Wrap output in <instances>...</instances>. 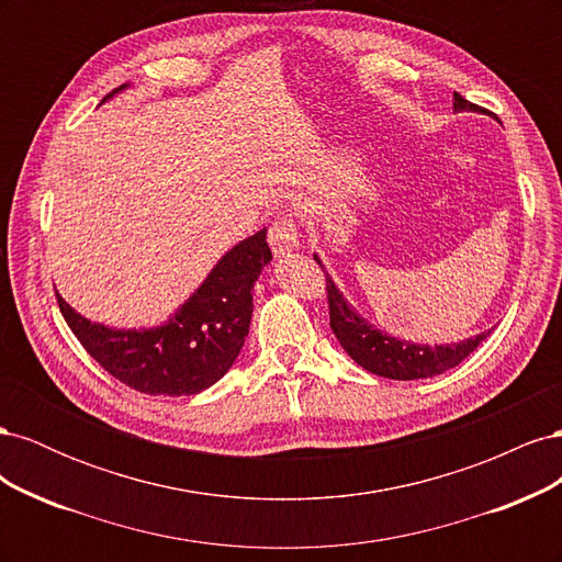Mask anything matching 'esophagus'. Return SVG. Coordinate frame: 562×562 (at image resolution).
I'll return each mask as SVG.
<instances>
[{"instance_id": "obj_1", "label": "esophagus", "mask_w": 562, "mask_h": 562, "mask_svg": "<svg viewBox=\"0 0 562 562\" xmlns=\"http://www.w3.org/2000/svg\"><path fill=\"white\" fill-rule=\"evenodd\" d=\"M269 246L274 250L277 258H283V255L293 252L300 248V232L293 217L281 215L269 227Z\"/></svg>"}]
</instances>
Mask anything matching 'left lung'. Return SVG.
<instances>
[{
    "instance_id": "8db88e82",
    "label": "left lung",
    "mask_w": 562,
    "mask_h": 562,
    "mask_svg": "<svg viewBox=\"0 0 562 562\" xmlns=\"http://www.w3.org/2000/svg\"><path fill=\"white\" fill-rule=\"evenodd\" d=\"M454 112H479V105L469 103L467 98L454 93ZM314 260L323 262L318 255ZM326 288H328V304H330V328L337 337V342L351 356V359L366 368L372 375L389 378V380H424L436 378L454 366L462 363L467 356L479 347L490 330L473 335L462 342L452 345H419L411 339H398L380 328L372 326L368 318L356 312L342 291L335 285L326 271Z\"/></svg>"
}]
</instances>
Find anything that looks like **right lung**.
Here are the masks:
<instances>
[{
	"instance_id": "add662e5",
	"label": "right lung",
	"mask_w": 562,
	"mask_h": 562,
	"mask_svg": "<svg viewBox=\"0 0 562 562\" xmlns=\"http://www.w3.org/2000/svg\"><path fill=\"white\" fill-rule=\"evenodd\" d=\"M114 89L110 95L122 93ZM271 262L267 229L229 248L176 314L155 328H110L58 307L93 359L112 378L149 396H192L213 386L239 356L252 316V285Z\"/></svg>"
}]
</instances>
